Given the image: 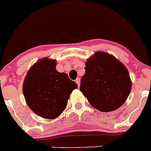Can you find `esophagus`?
<instances>
[{
	"mask_svg": "<svg viewBox=\"0 0 151 151\" xmlns=\"http://www.w3.org/2000/svg\"><path fill=\"white\" fill-rule=\"evenodd\" d=\"M76 83H77V86H78V87H80V78H77V80H75Z\"/></svg>",
	"mask_w": 151,
	"mask_h": 151,
	"instance_id": "obj_1",
	"label": "esophagus"
}]
</instances>
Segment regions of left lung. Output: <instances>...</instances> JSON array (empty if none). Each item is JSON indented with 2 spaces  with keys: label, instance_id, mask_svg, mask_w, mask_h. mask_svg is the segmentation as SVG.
<instances>
[{
  "label": "left lung",
  "instance_id": "obj_1",
  "mask_svg": "<svg viewBox=\"0 0 151 151\" xmlns=\"http://www.w3.org/2000/svg\"><path fill=\"white\" fill-rule=\"evenodd\" d=\"M85 69L80 89L91 106L109 112L123 105L132 87L123 63L107 52H96L87 60Z\"/></svg>",
  "mask_w": 151,
  "mask_h": 151
}]
</instances>
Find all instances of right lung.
<instances>
[{
    "label": "right lung",
    "mask_w": 151,
    "mask_h": 151,
    "mask_svg": "<svg viewBox=\"0 0 151 151\" xmlns=\"http://www.w3.org/2000/svg\"><path fill=\"white\" fill-rule=\"evenodd\" d=\"M56 60L48 58L37 61L25 77L23 92L30 109L37 116L55 119L64 111L75 82L56 69Z\"/></svg>",
    "instance_id": "add662e5"
}]
</instances>
